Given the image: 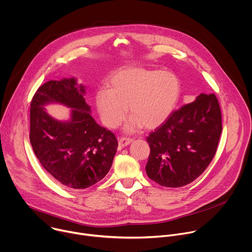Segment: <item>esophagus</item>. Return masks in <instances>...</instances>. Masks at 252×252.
Here are the masks:
<instances>
[{
	"label": "esophagus",
	"mask_w": 252,
	"mask_h": 252,
	"mask_svg": "<svg viewBox=\"0 0 252 252\" xmlns=\"http://www.w3.org/2000/svg\"><path fill=\"white\" fill-rule=\"evenodd\" d=\"M131 141H132V140H131L130 138H127V137H122V138H120V139H119V146H120L121 148L126 147V146L129 145Z\"/></svg>",
	"instance_id": "esophagus-1"
}]
</instances>
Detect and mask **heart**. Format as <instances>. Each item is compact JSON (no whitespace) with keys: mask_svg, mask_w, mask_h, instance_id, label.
Segmentation results:
<instances>
[{"mask_svg":"<svg viewBox=\"0 0 252 252\" xmlns=\"http://www.w3.org/2000/svg\"><path fill=\"white\" fill-rule=\"evenodd\" d=\"M100 89L95 105L103 124L115 128L125 119L126 106L131 115L126 126L130 132L156 128L174 112L181 95L179 78L170 71L129 66L117 70Z\"/></svg>","mask_w":252,"mask_h":252,"instance_id":"heart-1","label":"heart"}]
</instances>
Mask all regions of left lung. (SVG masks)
Segmentation results:
<instances>
[{
  "instance_id": "obj_1",
  "label": "left lung",
  "mask_w": 252,
  "mask_h": 252,
  "mask_svg": "<svg viewBox=\"0 0 252 252\" xmlns=\"http://www.w3.org/2000/svg\"><path fill=\"white\" fill-rule=\"evenodd\" d=\"M222 128L216 96L200 93L192 103L172 113L147 137L150 146L147 176L167 188L190 184L215 156Z\"/></svg>"
}]
</instances>
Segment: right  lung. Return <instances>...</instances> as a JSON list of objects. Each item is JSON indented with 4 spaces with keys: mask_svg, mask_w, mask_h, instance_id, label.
Here are the masks:
<instances>
[{
    "mask_svg": "<svg viewBox=\"0 0 252 252\" xmlns=\"http://www.w3.org/2000/svg\"><path fill=\"white\" fill-rule=\"evenodd\" d=\"M86 89L75 77L50 80L36 91L30 108V143L42 167L58 182L75 189L100 182L110 171L118 148L114 133L100 126L84 99ZM49 103L71 108L59 121L46 112Z\"/></svg>",
    "mask_w": 252,
    "mask_h": 252,
    "instance_id": "right-lung-1",
    "label": "right lung"
}]
</instances>
